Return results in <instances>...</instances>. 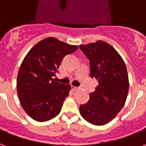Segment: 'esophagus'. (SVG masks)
<instances>
[{"instance_id": "esophagus-1", "label": "esophagus", "mask_w": 146, "mask_h": 146, "mask_svg": "<svg viewBox=\"0 0 146 146\" xmlns=\"http://www.w3.org/2000/svg\"><path fill=\"white\" fill-rule=\"evenodd\" d=\"M79 88L78 87H75V86H72V89H73V91H76V90H77V89Z\"/></svg>"}]
</instances>
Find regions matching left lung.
Segmentation results:
<instances>
[{
	"mask_svg": "<svg viewBox=\"0 0 146 146\" xmlns=\"http://www.w3.org/2000/svg\"><path fill=\"white\" fill-rule=\"evenodd\" d=\"M90 62V76L98 80L89 101L80 106L84 119L94 125H105L119 113L124 106L129 88L125 63L118 52L107 43L80 45Z\"/></svg>",
	"mask_w": 146,
	"mask_h": 146,
	"instance_id": "1",
	"label": "left lung"
}]
</instances>
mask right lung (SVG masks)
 Segmentation results:
<instances>
[{
	"label": "right lung",
	"instance_id": "add662e5",
	"mask_svg": "<svg viewBox=\"0 0 146 146\" xmlns=\"http://www.w3.org/2000/svg\"><path fill=\"white\" fill-rule=\"evenodd\" d=\"M78 49L54 37L33 46L24 58L17 76L18 96L26 113L39 122L53 119L60 113L70 84L54 78L63 58Z\"/></svg>",
	"mask_w": 146,
	"mask_h": 146
}]
</instances>
